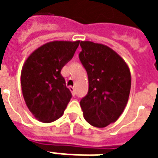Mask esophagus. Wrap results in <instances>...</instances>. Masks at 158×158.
<instances>
[{
    "mask_svg": "<svg viewBox=\"0 0 158 158\" xmlns=\"http://www.w3.org/2000/svg\"><path fill=\"white\" fill-rule=\"evenodd\" d=\"M69 89H70V91L72 93L73 96H75V88L74 87H73V86H69Z\"/></svg>",
    "mask_w": 158,
    "mask_h": 158,
    "instance_id": "esophagus-1",
    "label": "esophagus"
}]
</instances>
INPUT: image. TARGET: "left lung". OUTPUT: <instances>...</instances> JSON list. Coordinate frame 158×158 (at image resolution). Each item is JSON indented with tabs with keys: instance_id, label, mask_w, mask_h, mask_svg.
Wrapping results in <instances>:
<instances>
[{
	"instance_id": "8db88e82",
	"label": "left lung",
	"mask_w": 158,
	"mask_h": 158,
	"mask_svg": "<svg viewBox=\"0 0 158 158\" xmlns=\"http://www.w3.org/2000/svg\"><path fill=\"white\" fill-rule=\"evenodd\" d=\"M79 59L86 69L89 90L81 101L84 117L97 128L116 122L125 108L131 88L128 64L107 45L81 41Z\"/></svg>"
}]
</instances>
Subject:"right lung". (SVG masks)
<instances>
[{
    "label": "right lung",
    "instance_id": "add662e5",
    "mask_svg": "<svg viewBox=\"0 0 158 158\" xmlns=\"http://www.w3.org/2000/svg\"><path fill=\"white\" fill-rule=\"evenodd\" d=\"M79 40H54L35 50L23 63L21 87L26 106L37 120L52 123L62 116L72 97L61 70L73 58Z\"/></svg>",
    "mask_w": 158,
    "mask_h": 158
}]
</instances>
